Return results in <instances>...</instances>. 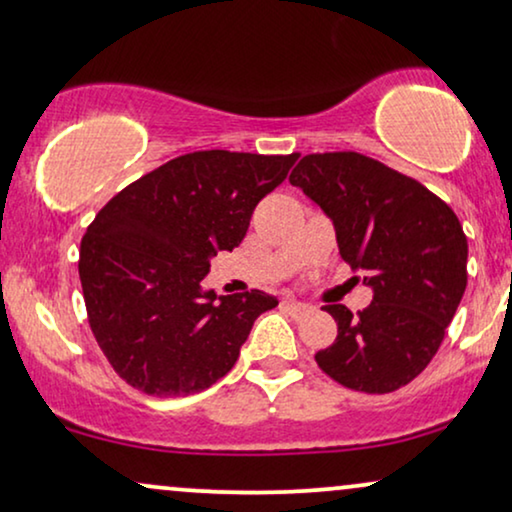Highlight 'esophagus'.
<instances>
[{"label": "esophagus", "mask_w": 512, "mask_h": 512, "mask_svg": "<svg viewBox=\"0 0 512 512\" xmlns=\"http://www.w3.org/2000/svg\"><path fill=\"white\" fill-rule=\"evenodd\" d=\"M281 307L283 309H288L290 314H307V312H312V307H309V304H304V302H295V300H283L281 302Z\"/></svg>", "instance_id": "34e87169"}]
</instances>
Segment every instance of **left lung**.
<instances>
[{"label": "left lung", "mask_w": 512, "mask_h": 512, "mask_svg": "<svg viewBox=\"0 0 512 512\" xmlns=\"http://www.w3.org/2000/svg\"><path fill=\"white\" fill-rule=\"evenodd\" d=\"M290 184L333 219L342 260L373 288L364 312L323 307L338 338L316 352V364L357 392L409 385L437 354L468 283V238L454 210L420 181L354 151L304 155Z\"/></svg>", "instance_id": "left-lung-1"}]
</instances>
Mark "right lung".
Wrapping results in <instances>:
<instances>
[{"label":"right lung","mask_w":512,"mask_h":512,"mask_svg":"<svg viewBox=\"0 0 512 512\" xmlns=\"http://www.w3.org/2000/svg\"><path fill=\"white\" fill-rule=\"evenodd\" d=\"M300 153L196 151L132 181L87 226L80 281L113 371L151 397L208 390L236 364L252 323L278 300L200 283L217 250L241 245L252 210Z\"/></svg>","instance_id":"1"}]
</instances>
